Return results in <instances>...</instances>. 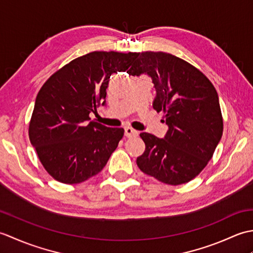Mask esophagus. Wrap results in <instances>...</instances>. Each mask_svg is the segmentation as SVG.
<instances>
[{"mask_svg":"<svg viewBox=\"0 0 253 253\" xmlns=\"http://www.w3.org/2000/svg\"><path fill=\"white\" fill-rule=\"evenodd\" d=\"M125 136L127 138H133L138 136V131L130 127H125Z\"/></svg>","mask_w":253,"mask_h":253,"instance_id":"34e87169","label":"esophagus"}]
</instances>
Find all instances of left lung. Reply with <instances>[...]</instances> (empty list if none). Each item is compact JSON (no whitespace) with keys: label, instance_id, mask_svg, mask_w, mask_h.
<instances>
[{"label":"left lung","instance_id":"8db88e82","mask_svg":"<svg viewBox=\"0 0 253 253\" xmlns=\"http://www.w3.org/2000/svg\"><path fill=\"white\" fill-rule=\"evenodd\" d=\"M127 73L151 77L153 109L165 113L169 126L164 138L140 133L146 150L137 158L138 168L164 184H186L206 168L223 135L215 88L191 64L164 52L137 53Z\"/></svg>","mask_w":253,"mask_h":253}]
</instances>
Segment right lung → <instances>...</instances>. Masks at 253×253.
<instances>
[{"label": "right lung", "mask_w": 253, "mask_h": 253, "mask_svg": "<svg viewBox=\"0 0 253 253\" xmlns=\"http://www.w3.org/2000/svg\"><path fill=\"white\" fill-rule=\"evenodd\" d=\"M137 53L91 52L46 80L37 95L29 139L53 178L79 184L103 169L124 136L123 128L91 121L105 104L111 75L126 72Z\"/></svg>", "instance_id": "obj_1"}]
</instances>
